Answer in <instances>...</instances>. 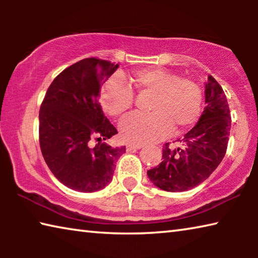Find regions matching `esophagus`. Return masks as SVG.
Returning <instances> with one entry per match:
<instances>
[{"label": "esophagus", "instance_id": "esophagus-1", "mask_svg": "<svg viewBox=\"0 0 258 258\" xmlns=\"http://www.w3.org/2000/svg\"><path fill=\"white\" fill-rule=\"evenodd\" d=\"M141 148H143L142 145H127V146H126V150H127V151H132V150L141 149Z\"/></svg>", "mask_w": 258, "mask_h": 258}]
</instances>
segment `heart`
I'll use <instances>...</instances> for the list:
<instances>
[{
  "label": "heart",
  "instance_id": "b5f03b06",
  "mask_svg": "<svg viewBox=\"0 0 258 258\" xmlns=\"http://www.w3.org/2000/svg\"><path fill=\"white\" fill-rule=\"evenodd\" d=\"M130 85L139 94H151L149 113H137L120 121L119 131L126 142L147 145L165 138L172 127L176 132L197 123L203 110V90L195 81L180 77L164 68H141L128 76ZM134 103V95L118 78L104 83L100 93L102 110L120 117Z\"/></svg>",
  "mask_w": 258,
  "mask_h": 258
}]
</instances>
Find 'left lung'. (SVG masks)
<instances>
[{"instance_id": "8db88e82", "label": "left lung", "mask_w": 258, "mask_h": 258, "mask_svg": "<svg viewBox=\"0 0 258 258\" xmlns=\"http://www.w3.org/2000/svg\"><path fill=\"white\" fill-rule=\"evenodd\" d=\"M206 107L198 123L178 139L181 147L171 149L166 143L163 161L147 172L161 190L186 191L199 185L224 158L231 128V113L224 91L212 75L205 85Z\"/></svg>"}]
</instances>
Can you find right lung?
<instances>
[{
	"label": "right lung",
	"mask_w": 258,
	"mask_h": 258,
	"mask_svg": "<svg viewBox=\"0 0 258 258\" xmlns=\"http://www.w3.org/2000/svg\"><path fill=\"white\" fill-rule=\"evenodd\" d=\"M118 64L86 58L56 76L40 109V147L52 174L69 189L93 192L111 181L115 163L125 147L101 141L117 134L103 115L99 95L104 80Z\"/></svg>",
	"instance_id": "1"
}]
</instances>
